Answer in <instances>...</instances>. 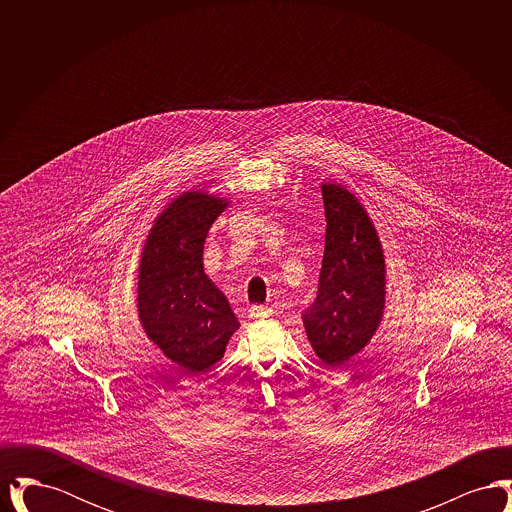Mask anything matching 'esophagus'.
Here are the masks:
<instances>
[{
    "mask_svg": "<svg viewBox=\"0 0 512 512\" xmlns=\"http://www.w3.org/2000/svg\"><path fill=\"white\" fill-rule=\"evenodd\" d=\"M268 313H272V311L267 309V307H263V305H253V307L249 309V317L251 318L263 317V315H268Z\"/></svg>",
    "mask_w": 512,
    "mask_h": 512,
    "instance_id": "obj_1",
    "label": "esophagus"
}]
</instances>
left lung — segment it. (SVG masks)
<instances>
[{"instance_id": "obj_1", "label": "left lung", "mask_w": 512, "mask_h": 512, "mask_svg": "<svg viewBox=\"0 0 512 512\" xmlns=\"http://www.w3.org/2000/svg\"><path fill=\"white\" fill-rule=\"evenodd\" d=\"M326 244L318 292L303 324L320 361L338 368L357 355L384 311V253L363 205L336 184L322 186Z\"/></svg>"}]
</instances>
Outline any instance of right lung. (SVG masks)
<instances>
[{"instance_id": "1", "label": "right lung", "mask_w": 512, "mask_h": 512, "mask_svg": "<svg viewBox=\"0 0 512 512\" xmlns=\"http://www.w3.org/2000/svg\"><path fill=\"white\" fill-rule=\"evenodd\" d=\"M224 207V199L211 195H180L153 224L142 253L138 309L144 330L190 372L220 361L240 326L203 272V244Z\"/></svg>"}]
</instances>
